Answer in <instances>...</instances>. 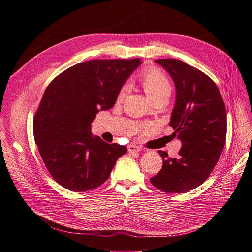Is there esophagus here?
<instances>
[{
  "instance_id": "1",
  "label": "esophagus",
  "mask_w": 252,
  "mask_h": 252,
  "mask_svg": "<svg viewBox=\"0 0 252 252\" xmlns=\"http://www.w3.org/2000/svg\"><path fill=\"white\" fill-rule=\"evenodd\" d=\"M142 148L140 146H136L134 144H129L128 145V151L129 152H139L141 151Z\"/></svg>"
}]
</instances>
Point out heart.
Instances as JSON below:
<instances>
[{
    "instance_id": "1",
    "label": "heart",
    "mask_w": 252,
    "mask_h": 252,
    "mask_svg": "<svg viewBox=\"0 0 252 252\" xmlns=\"http://www.w3.org/2000/svg\"><path fill=\"white\" fill-rule=\"evenodd\" d=\"M141 83L143 85L144 91L146 93L151 101L156 100L158 97L168 95L171 93V84L167 78V75L157 69V68H150L142 72L140 77ZM128 91V85H123L119 90L118 100L122 101L126 96Z\"/></svg>"
}]
</instances>
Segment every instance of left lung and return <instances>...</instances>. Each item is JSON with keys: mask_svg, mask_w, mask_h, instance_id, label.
<instances>
[{"mask_svg": "<svg viewBox=\"0 0 252 252\" xmlns=\"http://www.w3.org/2000/svg\"><path fill=\"white\" fill-rule=\"evenodd\" d=\"M177 88L169 126L182 147L178 158L158 150L162 169L150 182L167 193H183L208 179L226 142L227 117L223 97L207 74L180 60L158 59Z\"/></svg>", "mask_w": 252, "mask_h": 252, "instance_id": "left-lung-1", "label": "left lung"}]
</instances>
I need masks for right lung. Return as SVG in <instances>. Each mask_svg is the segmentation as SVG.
Wrapping results in <instances>:
<instances>
[{
	"label": "right lung",
	"instance_id": "right-lung-1",
	"mask_svg": "<svg viewBox=\"0 0 252 252\" xmlns=\"http://www.w3.org/2000/svg\"><path fill=\"white\" fill-rule=\"evenodd\" d=\"M141 59L91 60L53 79L33 119L34 140L48 172L66 189L84 192L109 178L125 146L93 136L96 113L113 107Z\"/></svg>",
	"mask_w": 252,
	"mask_h": 252
}]
</instances>
